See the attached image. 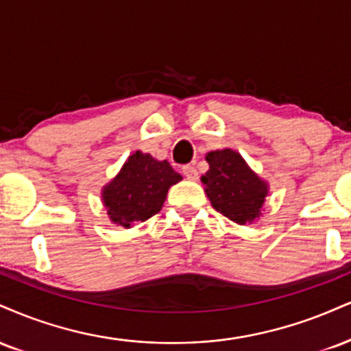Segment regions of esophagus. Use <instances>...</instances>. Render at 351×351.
I'll return each instance as SVG.
<instances>
[{"mask_svg":"<svg viewBox=\"0 0 351 351\" xmlns=\"http://www.w3.org/2000/svg\"><path fill=\"white\" fill-rule=\"evenodd\" d=\"M181 170H183V175L186 176L188 180H196L197 178V170H196V167H193V165H184Z\"/></svg>","mask_w":351,"mask_h":351,"instance_id":"obj_1","label":"esophagus"}]
</instances>
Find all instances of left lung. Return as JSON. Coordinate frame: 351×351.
<instances>
[{
	"mask_svg": "<svg viewBox=\"0 0 351 351\" xmlns=\"http://www.w3.org/2000/svg\"><path fill=\"white\" fill-rule=\"evenodd\" d=\"M209 170L201 181L210 204L222 216L245 226L260 216L268 188L253 173L237 152L226 149L206 157Z\"/></svg>",
	"mask_w": 351,
	"mask_h": 351,
	"instance_id": "8db88e82",
	"label": "left lung"
}]
</instances>
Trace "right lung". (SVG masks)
<instances>
[{
  "label": "right lung",
  "instance_id": "add662e5",
  "mask_svg": "<svg viewBox=\"0 0 351 351\" xmlns=\"http://www.w3.org/2000/svg\"><path fill=\"white\" fill-rule=\"evenodd\" d=\"M181 180L180 173L149 154L130 155L119 175L104 188L103 199L112 223L129 229L160 213L168 188Z\"/></svg>",
  "mask_w": 351,
  "mask_h": 351
}]
</instances>
